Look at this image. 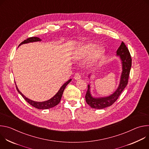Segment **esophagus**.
Segmentation results:
<instances>
[{
	"instance_id": "34e87169",
	"label": "esophagus",
	"mask_w": 149,
	"mask_h": 149,
	"mask_svg": "<svg viewBox=\"0 0 149 149\" xmlns=\"http://www.w3.org/2000/svg\"><path fill=\"white\" fill-rule=\"evenodd\" d=\"M81 78V75H80V74H75V75H74V78L75 79V80H78V79H79L80 78Z\"/></svg>"
}]
</instances>
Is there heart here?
Segmentation results:
<instances>
[{"label":"heart","instance_id":"b5f03b06","mask_svg":"<svg viewBox=\"0 0 149 149\" xmlns=\"http://www.w3.org/2000/svg\"><path fill=\"white\" fill-rule=\"evenodd\" d=\"M104 52L102 47H97L95 44L89 43L78 47L74 52V57L77 59H83L89 56L88 64L93 67L100 62L104 56Z\"/></svg>","mask_w":149,"mask_h":149}]
</instances>
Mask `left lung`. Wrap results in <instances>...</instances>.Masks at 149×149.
<instances>
[{
  "label": "left lung",
  "instance_id": "left-lung-1",
  "mask_svg": "<svg viewBox=\"0 0 149 149\" xmlns=\"http://www.w3.org/2000/svg\"><path fill=\"white\" fill-rule=\"evenodd\" d=\"M116 56L120 57L121 64V73L120 78L118 86L116 91L109 96L94 97L91 93L90 84L88 85V90L86 95L87 103L91 108L95 109H102L111 106L118 98L128 83L129 77L132 67V58L129 49L123 42L116 52ZM92 74L88 76L89 78Z\"/></svg>",
  "mask_w": 149,
  "mask_h": 149
}]
</instances>
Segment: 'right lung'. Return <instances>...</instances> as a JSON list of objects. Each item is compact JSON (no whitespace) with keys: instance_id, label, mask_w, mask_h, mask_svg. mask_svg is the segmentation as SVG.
<instances>
[{"instance_id":"obj_1","label":"right lung","mask_w":149,"mask_h":149,"mask_svg":"<svg viewBox=\"0 0 149 149\" xmlns=\"http://www.w3.org/2000/svg\"><path fill=\"white\" fill-rule=\"evenodd\" d=\"M42 39L38 37H31L29 38H28L27 39L25 40L24 41H23L22 43H20V45H19L20 46L21 45H23V44H28V43H32V42H39V41H41ZM72 81L71 79H70L68 81H67L66 82H65L63 84L62 86L61 87V88H59V90H58V91L56 93V94L53 96L51 98L45 101H42V102H39V101H33L28 98H27L26 97H25L22 93H21L17 86L16 84V89L17 91H18V93L22 96V97L31 105H32L33 107L38 109H42V110H47V109H49L51 108H52L55 106H56V105H58L61 99L62 94L63 91H64L66 86L67 85Z\"/></svg>"}]
</instances>
